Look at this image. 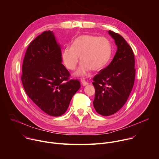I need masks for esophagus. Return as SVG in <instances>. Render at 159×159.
Instances as JSON below:
<instances>
[{"label":"esophagus","instance_id":"obj_1","mask_svg":"<svg viewBox=\"0 0 159 159\" xmlns=\"http://www.w3.org/2000/svg\"><path fill=\"white\" fill-rule=\"evenodd\" d=\"M81 83H82V85L83 86H86V85H87L89 84V83L87 82H86V80L84 79H82L81 80Z\"/></svg>","mask_w":159,"mask_h":159}]
</instances>
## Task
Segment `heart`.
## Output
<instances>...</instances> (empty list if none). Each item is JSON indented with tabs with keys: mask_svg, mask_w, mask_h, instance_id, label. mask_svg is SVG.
Listing matches in <instances>:
<instances>
[{
	"mask_svg": "<svg viewBox=\"0 0 159 159\" xmlns=\"http://www.w3.org/2000/svg\"><path fill=\"white\" fill-rule=\"evenodd\" d=\"M112 46L108 39L85 34L76 38L71 46L63 48L61 59L66 69L72 70L80 57L81 62L74 74L82 76L90 69L96 71L104 68L110 60Z\"/></svg>",
	"mask_w": 159,
	"mask_h": 159,
	"instance_id": "obj_1",
	"label": "heart"
}]
</instances>
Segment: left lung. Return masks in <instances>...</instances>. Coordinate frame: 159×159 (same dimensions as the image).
<instances>
[{"label":"left lung","instance_id":"obj_1","mask_svg":"<svg viewBox=\"0 0 159 159\" xmlns=\"http://www.w3.org/2000/svg\"><path fill=\"white\" fill-rule=\"evenodd\" d=\"M117 46L116 54L109 65L93 79L96 112L104 116L115 114L125 104L133 87L135 69L132 49L119 34L108 31Z\"/></svg>","mask_w":159,"mask_h":159}]
</instances>
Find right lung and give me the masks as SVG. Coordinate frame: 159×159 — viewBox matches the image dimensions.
I'll use <instances>...</instances> for the list:
<instances>
[{"mask_svg":"<svg viewBox=\"0 0 159 159\" xmlns=\"http://www.w3.org/2000/svg\"><path fill=\"white\" fill-rule=\"evenodd\" d=\"M22 71L26 93L40 110L52 116L64 114L80 87L79 80L69 79L53 31L43 32L30 44Z\"/></svg>","mask_w":159,"mask_h":159,"instance_id":"1","label":"right lung"}]
</instances>
